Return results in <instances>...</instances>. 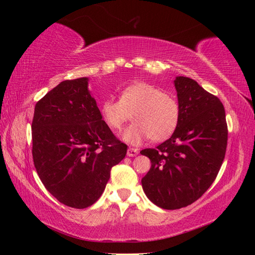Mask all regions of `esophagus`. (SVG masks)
<instances>
[{"mask_svg":"<svg viewBox=\"0 0 255 255\" xmlns=\"http://www.w3.org/2000/svg\"><path fill=\"white\" fill-rule=\"evenodd\" d=\"M138 152H139V150H138L137 148L129 147L128 150H127V155H128L129 157H133V156H136V155L138 154Z\"/></svg>","mask_w":255,"mask_h":255,"instance_id":"obj_1","label":"esophagus"}]
</instances>
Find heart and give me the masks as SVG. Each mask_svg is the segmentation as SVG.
Masks as SVG:
<instances>
[{
	"label": "heart",
	"mask_w": 255,
	"mask_h": 255,
	"mask_svg": "<svg viewBox=\"0 0 255 255\" xmlns=\"http://www.w3.org/2000/svg\"><path fill=\"white\" fill-rule=\"evenodd\" d=\"M103 122L111 130L120 131L129 119L135 120L123 138L138 145L147 138L163 141L172 136L180 120V106L170 93L146 82H135L120 92V100L108 98L100 105Z\"/></svg>",
	"instance_id": "b5f03b06"
}]
</instances>
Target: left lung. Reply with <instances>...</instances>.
I'll return each instance as SVG.
<instances>
[{
  "label": "left lung",
  "instance_id": "obj_1",
  "mask_svg": "<svg viewBox=\"0 0 255 255\" xmlns=\"http://www.w3.org/2000/svg\"><path fill=\"white\" fill-rule=\"evenodd\" d=\"M180 120L169 139L140 152L152 166L141 185L148 199L163 209L191 205L208 190L221 169L227 146L225 109L217 97L195 80L176 76Z\"/></svg>",
  "mask_w": 255,
  "mask_h": 255
}]
</instances>
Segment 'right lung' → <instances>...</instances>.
Returning a JSON list of instances; mask_svg holds the SVG:
<instances>
[{
    "label": "right lung",
    "mask_w": 255,
    "mask_h": 255,
    "mask_svg": "<svg viewBox=\"0 0 255 255\" xmlns=\"http://www.w3.org/2000/svg\"><path fill=\"white\" fill-rule=\"evenodd\" d=\"M89 79L66 80L37 102L32 129L34 167L59 202L83 209L102 195L111 167L127 145L102 120Z\"/></svg>",
    "instance_id": "obj_1"
}]
</instances>
